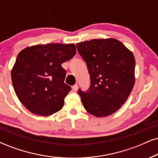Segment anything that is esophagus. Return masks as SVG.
<instances>
[{
  "label": "esophagus",
  "mask_w": 158,
  "mask_h": 158,
  "mask_svg": "<svg viewBox=\"0 0 158 158\" xmlns=\"http://www.w3.org/2000/svg\"><path fill=\"white\" fill-rule=\"evenodd\" d=\"M72 89H73V90L74 91V92L77 91V89H78V85H77V84H76V85L72 86Z\"/></svg>",
  "instance_id": "obj_1"
}]
</instances>
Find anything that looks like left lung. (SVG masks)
Instances as JSON below:
<instances>
[{
  "mask_svg": "<svg viewBox=\"0 0 158 158\" xmlns=\"http://www.w3.org/2000/svg\"><path fill=\"white\" fill-rule=\"evenodd\" d=\"M90 79L87 91L79 88L85 109L92 115L106 117L124 104L135 83V58L118 40L93 39L77 44Z\"/></svg>",
  "mask_w": 158,
  "mask_h": 158,
  "instance_id": "left-lung-1",
  "label": "left lung"
}]
</instances>
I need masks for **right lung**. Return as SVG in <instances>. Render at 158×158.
Returning <instances> with one entry per match:
<instances>
[{"mask_svg": "<svg viewBox=\"0 0 158 158\" xmlns=\"http://www.w3.org/2000/svg\"><path fill=\"white\" fill-rule=\"evenodd\" d=\"M76 52L73 44H48L27 47L19 53L11 80L18 98L30 111L49 116L63 108L71 88L64 83L66 71L61 65Z\"/></svg>", "mask_w": 158, "mask_h": 158, "instance_id": "add662e5", "label": "right lung"}]
</instances>
